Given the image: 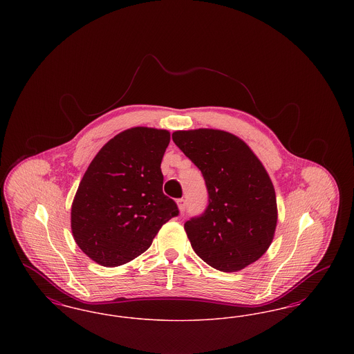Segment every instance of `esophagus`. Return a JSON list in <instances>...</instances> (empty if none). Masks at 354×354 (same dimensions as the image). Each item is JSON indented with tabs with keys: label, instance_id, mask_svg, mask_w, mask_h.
<instances>
[{
	"label": "esophagus",
	"instance_id": "obj_1",
	"mask_svg": "<svg viewBox=\"0 0 354 354\" xmlns=\"http://www.w3.org/2000/svg\"><path fill=\"white\" fill-rule=\"evenodd\" d=\"M178 205H179V209H180V212H185V207H187V202H185V199H178Z\"/></svg>",
	"mask_w": 354,
	"mask_h": 354
}]
</instances>
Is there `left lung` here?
Masks as SVG:
<instances>
[{
    "instance_id": "8db88e82",
    "label": "left lung",
    "mask_w": 354,
    "mask_h": 354,
    "mask_svg": "<svg viewBox=\"0 0 354 354\" xmlns=\"http://www.w3.org/2000/svg\"><path fill=\"white\" fill-rule=\"evenodd\" d=\"M174 143L202 171L208 204L185 223L196 254L215 270L236 272L270 248L277 223L274 188L261 162L235 135L175 131Z\"/></svg>"
}]
</instances>
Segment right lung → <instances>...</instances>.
<instances>
[{
	"instance_id": "right-lung-1",
	"label": "right lung",
	"mask_w": 354,
	"mask_h": 354,
	"mask_svg": "<svg viewBox=\"0 0 354 354\" xmlns=\"http://www.w3.org/2000/svg\"><path fill=\"white\" fill-rule=\"evenodd\" d=\"M169 133L134 127L95 155L71 205L75 243L103 267H118L147 251L162 225L179 215L163 194L160 163Z\"/></svg>"
}]
</instances>
